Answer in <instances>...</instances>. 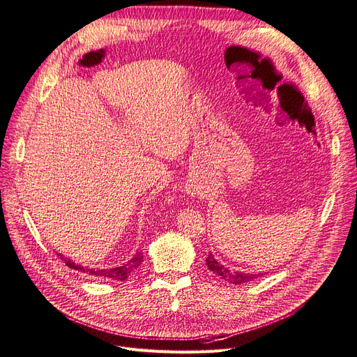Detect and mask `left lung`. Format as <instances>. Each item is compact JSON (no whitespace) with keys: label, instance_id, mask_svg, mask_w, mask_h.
<instances>
[{"label":"left lung","instance_id":"1","mask_svg":"<svg viewBox=\"0 0 357 357\" xmlns=\"http://www.w3.org/2000/svg\"><path fill=\"white\" fill-rule=\"evenodd\" d=\"M206 265H207L208 271H212L213 274H216L218 277H220L222 280H225L230 284H245V282L257 280L261 275H265V274H262V272L261 274H249V272L229 269L223 264L218 262V259L215 258V255L212 252L208 254V257L206 258Z\"/></svg>","mask_w":357,"mask_h":357}]
</instances>
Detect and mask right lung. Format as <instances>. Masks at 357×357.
Listing matches in <instances>:
<instances>
[{
    "instance_id": "1",
    "label": "right lung",
    "mask_w": 357,
    "mask_h": 357,
    "mask_svg": "<svg viewBox=\"0 0 357 357\" xmlns=\"http://www.w3.org/2000/svg\"><path fill=\"white\" fill-rule=\"evenodd\" d=\"M60 259L65 261V264L77 271V272H83V274H89L92 277H100V278H105V280H114V281H125L127 280L132 272H135V269L141 265V262L144 261V257H142V252H137L128 262L122 264L121 266H115V268H88V266H82L80 264H75L69 259H66L63 255H60Z\"/></svg>"
}]
</instances>
